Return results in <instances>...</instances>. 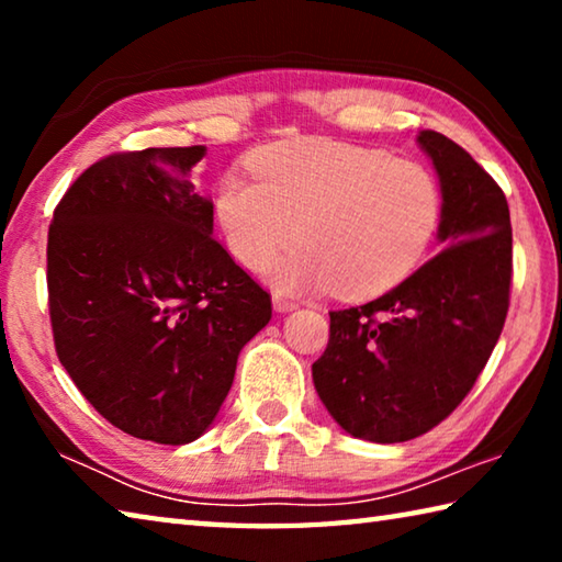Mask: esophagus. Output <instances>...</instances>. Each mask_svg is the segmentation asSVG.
<instances>
[{
    "mask_svg": "<svg viewBox=\"0 0 562 562\" xmlns=\"http://www.w3.org/2000/svg\"><path fill=\"white\" fill-rule=\"evenodd\" d=\"M272 307H274V312H292V310H297L300 304L290 297H284V294H274Z\"/></svg>",
    "mask_w": 562,
    "mask_h": 562,
    "instance_id": "1",
    "label": "esophagus"
}]
</instances>
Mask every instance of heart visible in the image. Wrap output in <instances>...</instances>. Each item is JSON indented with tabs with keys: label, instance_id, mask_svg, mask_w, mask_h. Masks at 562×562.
I'll return each mask as SVG.
<instances>
[{
	"label": "heart",
	"instance_id": "heart-1",
	"mask_svg": "<svg viewBox=\"0 0 562 562\" xmlns=\"http://www.w3.org/2000/svg\"><path fill=\"white\" fill-rule=\"evenodd\" d=\"M255 178L227 173L215 217L227 250L250 270L302 240L270 270L282 290L376 297L426 258L443 198L418 164L331 138H292L250 156Z\"/></svg>",
	"mask_w": 562,
	"mask_h": 562
}]
</instances>
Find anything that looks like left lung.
<instances>
[{"mask_svg":"<svg viewBox=\"0 0 562 562\" xmlns=\"http://www.w3.org/2000/svg\"><path fill=\"white\" fill-rule=\"evenodd\" d=\"M418 146L439 173L443 250L382 297L329 312L312 364L331 418L355 439L398 443L441 424L483 372L508 315L513 233L501 186L443 133Z\"/></svg>","mask_w":562,"mask_h":562,"instance_id":"1","label":"left lung"}]
</instances>
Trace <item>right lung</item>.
<instances>
[{"mask_svg": "<svg viewBox=\"0 0 562 562\" xmlns=\"http://www.w3.org/2000/svg\"><path fill=\"white\" fill-rule=\"evenodd\" d=\"M205 146L126 150L83 170L46 243L54 347L116 429L180 446L207 431L237 355L272 317L213 237L190 170Z\"/></svg>", "mask_w": 562, "mask_h": 562, "instance_id": "obj_1", "label": "right lung"}]
</instances>
